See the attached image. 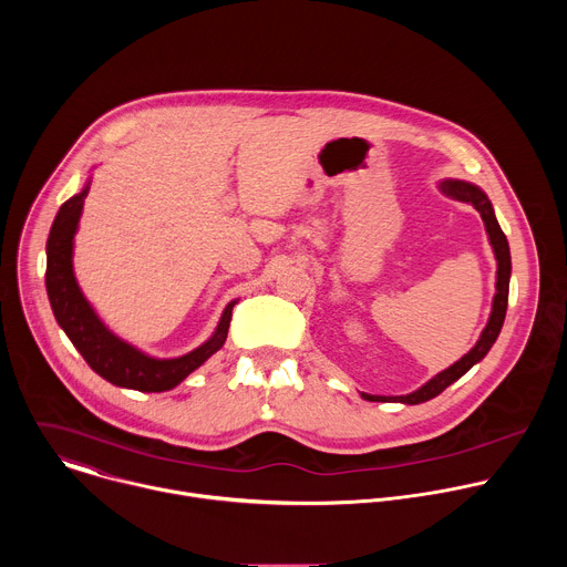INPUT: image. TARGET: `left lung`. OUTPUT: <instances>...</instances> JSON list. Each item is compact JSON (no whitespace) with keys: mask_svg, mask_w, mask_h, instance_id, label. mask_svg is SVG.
Returning <instances> with one entry per match:
<instances>
[{"mask_svg":"<svg viewBox=\"0 0 567 567\" xmlns=\"http://www.w3.org/2000/svg\"><path fill=\"white\" fill-rule=\"evenodd\" d=\"M440 193H444L451 199L457 202H466L471 204L482 221H484V230L489 235V245L494 249V258H496V293H494V302H492V313L487 326H484L480 339L475 341V346L453 365H449L446 370L437 372L433 379H429L424 385H420L417 390L409 392V394H396V396H388V394H368L361 392V396L365 401H390V403H409V406H415V403H424L433 396H437L442 390H446L453 381H457L462 374H466L475 363H480L487 352L492 350V346L496 343L503 322H505V313H507V298H509V278H512V256H509V241L496 219L494 206L489 202V197L484 195L482 188H477L471 182H462V179H444L437 184Z\"/></svg>","mask_w":567,"mask_h":567,"instance_id":"obj_1","label":"left lung"}]
</instances>
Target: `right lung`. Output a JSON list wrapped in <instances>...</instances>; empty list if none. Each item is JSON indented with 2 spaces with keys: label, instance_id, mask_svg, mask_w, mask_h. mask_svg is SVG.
<instances>
[{
  "label": "right lung",
  "instance_id": "obj_1",
  "mask_svg": "<svg viewBox=\"0 0 567 567\" xmlns=\"http://www.w3.org/2000/svg\"><path fill=\"white\" fill-rule=\"evenodd\" d=\"M90 184L92 179H87L83 190L60 206L47 239V293L53 316L73 348L83 354L90 368L105 381L138 392L173 390L224 346L237 300L226 305L208 341L175 359L150 357L116 337L99 318L85 293L80 291L73 274V237L78 233V221L80 215H83Z\"/></svg>",
  "mask_w": 567,
  "mask_h": 567
}]
</instances>
